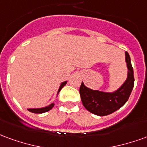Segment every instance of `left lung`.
<instances>
[{
	"label": "left lung",
	"mask_w": 147,
	"mask_h": 147,
	"mask_svg": "<svg viewBox=\"0 0 147 147\" xmlns=\"http://www.w3.org/2000/svg\"><path fill=\"white\" fill-rule=\"evenodd\" d=\"M125 61L128 66V78L122 86L112 93L103 92L87 88L82 82L80 87L81 101L87 110L98 116H106L122 107L128 101L134 87L133 68L131 59L125 51Z\"/></svg>",
	"instance_id": "8db88e82"
}]
</instances>
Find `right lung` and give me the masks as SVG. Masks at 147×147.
Instances as JSON below:
<instances>
[{"label":"right lung","instance_id":"obj_1","mask_svg":"<svg viewBox=\"0 0 147 147\" xmlns=\"http://www.w3.org/2000/svg\"><path fill=\"white\" fill-rule=\"evenodd\" d=\"M66 84V81H64L61 84L60 87H59V92H60V90L63 88V86ZM54 107V103H51V105H49V107H46L44 108H38V109H28V110L30 112H32V113H45V112H48L49 110H50L51 109H52V107Z\"/></svg>","mask_w":147,"mask_h":147}]
</instances>
